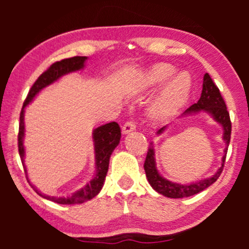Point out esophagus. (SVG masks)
I'll return each mask as SVG.
<instances>
[{
    "instance_id": "1",
    "label": "esophagus",
    "mask_w": 249,
    "mask_h": 249,
    "mask_svg": "<svg viewBox=\"0 0 249 249\" xmlns=\"http://www.w3.org/2000/svg\"><path fill=\"white\" fill-rule=\"evenodd\" d=\"M136 129V124L134 121H127L125 124H124V127H122V134L125 135V134H129V132L134 131Z\"/></svg>"
}]
</instances>
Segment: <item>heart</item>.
<instances>
[{
    "label": "heart",
    "instance_id": "obj_1",
    "mask_svg": "<svg viewBox=\"0 0 249 249\" xmlns=\"http://www.w3.org/2000/svg\"><path fill=\"white\" fill-rule=\"evenodd\" d=\"M177 69L169 63H156L144 73L142 87L154 89L166 82L158 96L149 104L147 115L154 122H164L175 117L189 100L193 80L187 72L177 73Z\"/></svg>",
    "mask_w": 249,
    "mask_h": 249
}]
</instances>
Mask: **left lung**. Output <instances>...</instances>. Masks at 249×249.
Returning a JSON list of instances; mask_svg holds the SVG:
<instances>
[{
  "label": "left lung",
  "instance_id": "8db88e82",
  "mask_svg": "<svg viewBox=\"0 0 249 249\" xmlns=\"http://www.w3.org/2000/svg\"><path fill=\"white\" fill-rule=\"evenodd\" d=\"M199 112L209 113L211 117L214 119V121L221 124V127L223 129L222 138L224 142H226V148H224L223 151L221 166L217 169V171L214 173L212 177L199 180V181L190 182L187 183V185L172 182L168 179L163 178L158 171L155 161V149L153 147V142H151L152 146H149L144 163L146 177H147L149 185L152 186V188L154 189L155 192H158L159 194H161V195L165 197H169V198H183V197H189L203 192L204 189H206L207 187H210L212 183L216 181L223 170L224 161H226V156L228 152V146H229L230 142L231 121L229 117V112L227 110L226 103H224L223 98L221 96L219 88H217L216 85L213 83L212 78L210 77L209 73L204 74L202 95H200L198 102L187 108V110L182 113V115H192L195 113H199ZM165 128L166 127L160 129L158 131V135H161L162 132L165 130Z\"/></svg>",
  "mask_w": 249,
  "mask_h": 249
}]
</instances>
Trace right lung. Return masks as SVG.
<instances>
[{"label":"right lung","mask_w":249,"mask_h":249,"mask_svg":"<svg viewBox=\"0 0 249 249\" xmlns=\"http://www.w3.org/2000/svg\"><path fill=\"white\" fill-rule=\"evenodd\" d=\"M87 56H73L70 59H64L57 62L53 63L45 72H43L38 77V79L35 81L33 87L30 88L28 95L25 103L22 105L21 113H20V124H19V135H18V147H19V154L21 158V162L25 169L26 177L27 176V169L25 165V146H23V137H25V108L29 103H32L36 95L39 93L44 88L50 86L53 83H55L60 79L61 77L66 76L68 73L74 72V71H79L85 68V62H86ZM121 138V129L119 127L117 122H110V124H103L101 127H97L94 129L93 131V142H94V152H95V168H96V172H95L94 178L84 186L83 188L77 190L71 194L70 196L66 197H55V196H49L39 192L35 186L30 183L33 189L38 194L43 198L52 200L54 203L57 204H64V205H71V204H81L86 200H89L94 198L95 196L98 195L101 192L102 187L104 185L105 177H107V170H108V163H110V158L112 152L117 147L120 142Z\"/></svg>","instance_id":"1"}]
</instances>
